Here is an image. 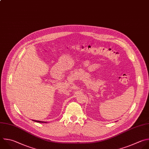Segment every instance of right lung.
I'll list each match as a JSON object with an SVG mask.
<instances>
[{
    "mask_svg": "<svg viewBox=\"0 0 149 149\" xmlns=\"http://www.w3.org/2000/svg\"><path fill=\"white\" fill-rule=\"evenodd\" d=\"M33 121L34 122H39V123H47L46 122H42V121H39V120H33Z\"/></svg>",
    "mask_w": 149,
    "mask_h": 149,
    "instance_id": "add662e5",
    "label": "right lung"
}]
</instances>
